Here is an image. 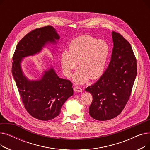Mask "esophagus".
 <instances>
[{"label": "esophagus", "instance_id": "1", "mask_svg": "<svg viewBox=\"0 0 150 150\" xmlns=\"http://www.w3.org/2000/svg\"><path fill=\"white\" fill-rule=\"evenodd\" d=\"M74 90L76 92H82L81 88H80V87H78V86H75V87L74 88Z\"/></svg>", "mask_w": 150, "mask_h": 150}]
</instances>
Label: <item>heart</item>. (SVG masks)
<instances>
[{
	"label": "heart",
	"mask_w": 150,
	"mask_h": 150,
	"mask_svg": "<svg viewBox=\"0 0 150 150\" xmlns=\"http://www.w3.org/2000/svg\"><path fill=\"white\" fill-rule=\"evenodd\" d=\"M109 53V47L103 40H97L89 35L75 38L69 44V51L62 50L60 62L62 72L68 78L78 64L74 76L77 84H83L90 78L96 80L103 73Z\"/></svg>",
	"instance_id": "heart-1"
}]
</instances>
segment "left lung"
<instances>
[{"instance_id": "left-lung-1", "label": "left lung", "mask_w": 150, "mask_h": 150, "mask_svg": "<svg viewBox=\"0 0 150 150\" xmlns=\"http://www.w3.org/2000/svg\"><path fill=\"white\" fill-rule=\"evenodd\" d=\"M111 61L100 79L85 91L93 100L89 115L100 121L119 115L129 98L137 75V62L129 42L120 33L112 31Z\"/></svg>"}]
</instances>
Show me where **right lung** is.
<instances>
[{
	"label": "right lung",
	"mask_w": 150,
	"mask_h": 150,
	"mask_svg": "<svg viewBox=\"0 0 150 150\" xmlns=\"http://www.w3.org/2000/svg\"><path fill=\"white\" fill-rule=\"evenodd\" d=\"M59 38L52 26L36 28L19 42L13 57L12 74L22 103L30 115L43 121L59 115L62 106L73 96L72 84L59 78L53 67L45 70L39 80H30L21 64L23 58L39 53L48 44H57Z\"/></svg>",
	"instance_id": "right-lung-1"
}]
</instances>
